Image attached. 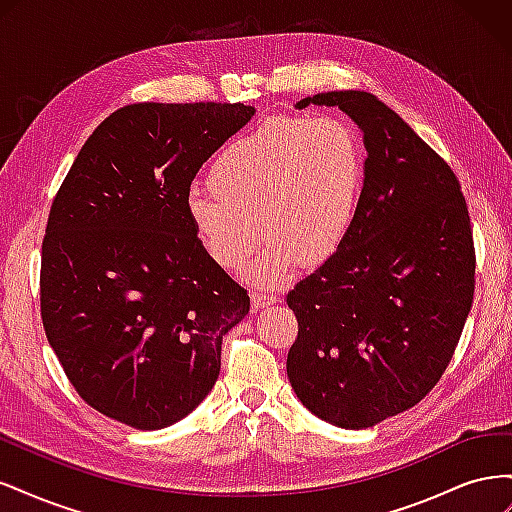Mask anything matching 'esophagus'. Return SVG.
Returning a JSON list of instances; mask_svg holds the SVG:
<instances>
[{
	"label": "esophagus",
	"mask_w": 512,
	"mask_h": 512,
	"mask_svg": "<svg viewBox=\"0 0 512 512\" xmlns=\"http://www.w3.org/2000/svg\"><path fill=\"white\" fill-rule=\"evenodd\" d=\"M273 303H277L275 294H271V292H252V307L254 309H262V307L273 305Z\"/></svg>",
	"instance_id": "1"
}]
</instances>
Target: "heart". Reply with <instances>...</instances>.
<instances>
[{"label": "heart", "mask_w": 512, "mask_h": 512, "mask_svg": "<svg viewBox=\"0 0 512 512\" xmlns=\"http://www.w3.org/2000/svg\"><path fill=\"white\" fill-rule=\"evenodd\" d=\"M365 177L363 143L333 115L280 119L226 145L185 218L196 243L220 269H247L258 286H280L305 265H324L346 245Z\"/></svg>", "instance_id": "heart-1"}]
</instances>
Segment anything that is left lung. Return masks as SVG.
Returning <instances> with one entry per match:
<instances>
[{
    "label": "left lung",
    "instance_id": "1",
    "mask_svg": "<svg viewBox=\"0 0 512 512\" xmlns=\"http://www.w3.org/2000/svg\"><path fill=\"white\" fill-rule=\"evenodd\" d=\"M367 151L346 245L288 292L299 320L286 361L301 404L344 429L374 427L421 401L451 361L474 297V243L461 185L374 94L324 91Z\"/></svg>",
    "mask_w": 512,
    "mask_h": 512
}]
</instances>
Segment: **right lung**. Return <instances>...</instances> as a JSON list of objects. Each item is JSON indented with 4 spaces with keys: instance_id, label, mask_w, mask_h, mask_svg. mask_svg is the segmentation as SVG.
I'll list each match as a JSON object with an SVG mask.
<instances>
[{
    "instance_id": "right-lung-1",
    "label": "right lung",
    "mask_w": 512,
    "mask_h": 512,
    "mask_svg": "<svg viewBox=\"0 0 512 512\" xmlns=\"http://www.w3.org/2000/svg\"><path fill=\"white\" fill-rule=\"evenodd\" d=\"M256 113L245 104L141 102L87 138L53 200L40 309L49 344L87 404L164 429L220 376L222 337L250 312L192 235L198 168Z\"/></svg>"
}]
</instances>
